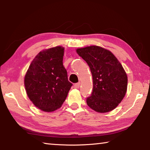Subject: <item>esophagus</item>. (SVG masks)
Returning <instances> with one entry per match:
<instances>
[{
	"instance_id": "34e87169",
	"label": "esophagus",
	"mask_w": 150,
	"mask_h": 150,
	"mask_svg": "<svg viewBox=\"0 0 150 150\" xmlns=\"http://www.w3.org/2000/svg\"><path fill=\"white\" fill-rule=\"evenodd\" d=\"M80 87V83H75L74 85V88H79Z\"/></svg>"
}]
</instances>
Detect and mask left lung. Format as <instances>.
<instances>
[{
    "mask_svg": "<svg viewBox=\"0 0 150 150\" xmlns=\"http://www.w3.org/2000/svg\"><path fill=\"white\" fill-rule=\"evenodd\" d=\"M77 53L89 66L93 76L87 105L100 113L112 110L126 93L128 78L122 66L110 51L96 45L79 48Z\"/></svg>",
    "mask_w": 150,
    "mask_h": 150,
    "instance_id": "8db88e82",
    "label": "left lung"
}]
</instances>
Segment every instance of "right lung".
<instances>
[{"label":"right lung","instance_id":"add662e5","mask_svg":"<svg viewBox=\"0 0 150 150\" xmlns=\"http://www.w3.org/2000/svg\"><path fill=\"white\" fill-rule=\"evenodd\" d=\"M64 48L43 50L30 64L24 78L26 93L33 104L45 112L61 107L73 85L63 65Z\"/></svg>","mask_w":150,"mask_h":150}]
</instances>
